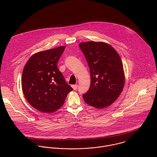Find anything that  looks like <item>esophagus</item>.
<instances>
[{
	"mask_svg": "<svg viewBox=\"0 0 157 157\" xmlns=\"http://www.w3.org/2000/svg\"><path fill=\"white\" fill-rule=\"evenodd\" d=\"M72 87H73L74 90H76L77 88H78V85L77 84H74V85L72 86Z\"/></svg>",
	"mask_w": 157,
	"mask_h": 157,
	"instance_id": "obj_1",
	"label": "esophagus"
}]
</instances>
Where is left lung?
<instances>
[{
  "instance_id": "8db88e82",
  "label": "left lung",
  "mask_w": 157,
  "mask_h": 157,
  "mask_svg": "<svg viewBox=\"0 0 157 157\" xmlns=\"http://www.w3.org/2000/svg\"><path fill=\"white\" fill-rule=\"evenodd\" d=\"M91 73V86L82 95L86 103L98 109L113 104L124 86L125 76L122 60L117 52L104 42L81 43Z\"/></svg>"
}]
</instances>
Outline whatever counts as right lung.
Returning a JSON list of instances; mask_svg holds the SVG:
<instances>
[{
    "mask_svg": "<svg viewBox=\"0 0 157 157\" xmlns=\"http://www.w3.org/2000/svg\"><path fill=\"white\" fill-rule=\"evenodd\" d=\"M64 49L62 46L36 53L24 67L21 78L24 94L30 105L42 113L58 110L73 91L57 67Z\"/></svg>",
    "mask_w": 157,
    "mask_h": 157,
    "instance_id": "obj_1",
    "label": "right lung"
}]
</instances>
